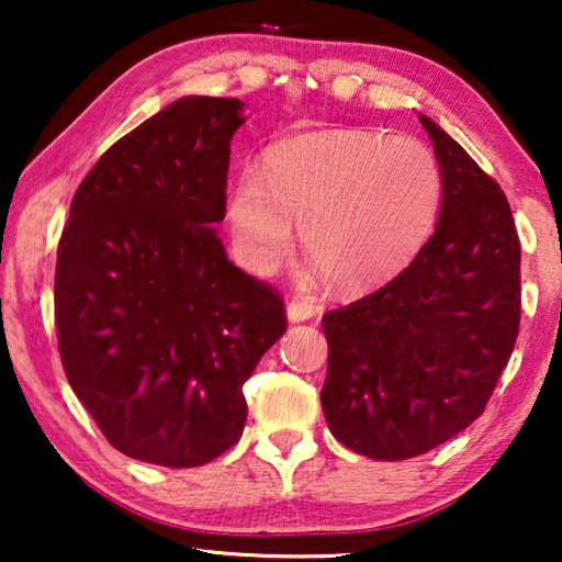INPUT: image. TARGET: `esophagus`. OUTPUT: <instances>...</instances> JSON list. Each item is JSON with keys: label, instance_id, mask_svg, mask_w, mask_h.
<instances>
[{"label": "esophagus", "instance_id": "esophagus-1", "mask_svg": "<svg viewBox=\"0 0 562 562\" xmlns=\"http://www.w3.org/2000/svg\"><path fill=\"white\" fill-rule=\"evenodd\" d=\"M317 312H319V306L306 302V299H291V302L286 304L289 322H306V319H312Z\"/></svg>", "mask_w": 562, "mask_h": 562}]
</instances>
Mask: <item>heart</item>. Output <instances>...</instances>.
I'll return each mask as SVG.
<instances>
[{
	"mask_svg": "<svg viewBox=\"0 0 562 562\" xmlns=\"http://www.w3.org/2000/svg\"><path fill=\"white\" fill-rule=\"evenodd\" d=\"M442 168L417 137L371 130L289 137L248 168L227 194L237 256L271 276L304 252L340 289H366L404 268L432 233Z\"/></svg>",
	"mask_w": 562,
	"mask_h": 562,
	"instance_id": "b5f03b06",
	"label": "heart"
}]
</instances>
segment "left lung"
Segmentation results:
<instances>
[{
  "label": "left lung",
  "instance_id": "obj_1",
  "mask_svg": "<svg viewBox=\"0 0 562 562\" xmlns=\"http://www.w3.org/2000/svg\"><path fill=\"white\" fill-rule=\"evenodd\" d=\"M442 168L437 227L396 279L322 317V412L345 448L406 460L479 419L517 342L521 248L504 191L419 114Z\"/></svg>",
  "mask_w": 562,
  "mask_h": 562
}]
</instances>
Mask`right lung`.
<instances>
[{
    "label": "right lung",
    "mask_w": 562,
    "mask_h": 562,
    "mask_svg": "<svg viewBox=\"0 0 562 562\" xmlns=\"http://www.w3.org/2000/svg\"><path fill=\"white\" fill-rule=\"evenodd\" d=\"M240 99L183 97L120 137L71 202L56 263L66 379L125 456L194 468L240 440L243 383L286 333L283 299L229 263Z\"/></svg>",
    "instance_id": "obj_1"
}]
</instances>
